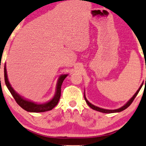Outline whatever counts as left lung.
Segmentation results:
<instances>
[{"instance_id": "left-lung-1", "label": "left lung", "mask_w": 146, "mask_h": 146, "mask_svg": "<svg viewBox=\"0 0 146 146\" xmlns=\"http://www.w3.org/2000/svg\"><path fill=\"white\" fill-rule=\"evenodd\" d=\"M145 81H146V79H145ZM143 83H142V84H141V85L140 86V87L139 88V89H138V90H137V92H136L135 94H134V95L132 97V98H131L130 100H129V101H128V102H127V103L125 104V105H123V107H120L119 109H116V110H105V109L100 108V107H96V106H95V105H92V104L90 103V102H89V101H88V100H87V99L86 98V97H85V95H84V99H85V101H86V103H87V105H89V106L90 107L91 109H93V110H96V111H100V112H102V113H116V112H120V111H123V110H125V109H127V107H129V105H131V104H132V102H133V100H134V98H135L136 96H137V94H138V93L139 92V91H140L141 88V87H142V86H143Z\"/></svg>"}]
</instances>
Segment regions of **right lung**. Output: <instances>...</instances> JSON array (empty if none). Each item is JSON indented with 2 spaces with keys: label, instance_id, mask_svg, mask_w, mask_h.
Listing matches in <instances>:
<instances>
[{
  "label": "right lung",
  "instance_id": "right-lung-1",
  "mask_svg": "<svg viewBox=\"0 0 146 146\" xmlns=\"http://www.w3.org/2000/svg\"><path fill=\"white\" fill-rule=\"evenodd\" d=\"M68 75H61L60 78H59L58 81L57 83V87H56V92L55 94V96L52 98V100H50L46 103L44 104H36L34 102L30 101V100H25L23 97L19 95L14 90L13 88L12 87L11 84H9V81H8L7 74V70H6V67L5 66L4 68V77H5V82L6 86H7V89H9V92L14 97V100L17 102V104L23 110L25 111L29 112H44L46 111H50V110H52L56 105L58 103L59 100H60L61 96V86H62V82L64 80V79L66 78Z\"/></svg>",
  "mask_w": 146,
  "mask_h": 146
}]
</instances>
